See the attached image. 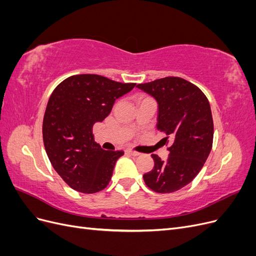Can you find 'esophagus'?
<instances>
[{
    "label": "esophagus",
    "mask_w": 256,
    "mask_h": 256,
    "mask_svg": "<svg viewBox=\"0 0 256 256\" xmlns=\"http://www.w3.org/2000/svg\"><path fill=\"white\" fill-rule=\"evenodd\" d=\"M126 152L129 154H131V156H138V154H140V152H138L132 150H127Z\"/></svg>",
    "instance_id": "esophagus-1"
}]
</instances>
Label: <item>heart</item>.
Returning <instances> with one entry per match:
<instances>
[{"label":"heart","instance_id":"heart-1","mask_svg":"<svg viewBox=\"0 0 256 256\" xmlns=\"http://www.w3.org/2000/svg\"><path fill=\"white\" fill-rule=\"evenodd\" d=\"M142 98H143V97H142Z\"/></svg>","mask_w":256,"mask_h":256}]
</instances>
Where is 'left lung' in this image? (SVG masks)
<instances>
[{"mask_svg": "<svg viewBox=\"0 0 256 256\" xmlns=\"http://www.w3.org/2000/svg\"><path fill=\"white\" fill-rule=\"evenodd\" d=\"M136 86L157 100V128L166 134L164 140H172L166 161L152 154L154 166L143 175L144 182L154 192H175L194 180L212 150L210 104L196 85L180 76H166Z\"/></svg>", "mask_w": 256, "mask_h": 256, "instance_id": "left-lung-1", "label": "left lung"}]
</instances>
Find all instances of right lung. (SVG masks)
I'll use <instances>...</instances> for the list:
<instances>
[{"mask_svg":"<svg viewBox=\"0 0 256 256\" xmlns=\"http://www.w3.org/2000/svg\"><path fill=\"white\" fill-rule=\"evenodd\" d=\"M134 86L86 74L69 76L54 88L44 116V145L53 168L74 190L90 194L109 184L124 152L102 150L92 126Z\"/></svg>","mask_w":256,"mask_h":256,"instance_id":"right-lung-1","label":"right lung"}]
</instances>
